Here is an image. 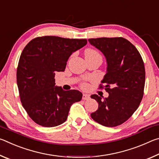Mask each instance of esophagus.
<instances>
[{
  "instance_id": "1",
  "label": "esophagus",
  "mask_w": 159,
  "mask_h": 159,
  "mask_svg": "<svg viewBox=\"0 0 159 159\" xmlns=\"http://www.w3.org/2000/svg\"><path fill=\"white\" fill-rule=\"evenodd\" d=\"M90 99V96L87 95V94H83V100H88Z\"/></svg>"
}]
</instances>
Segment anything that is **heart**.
<instances>
[{"instance_id": "1", "label": "heart", "mask_w": 159, "mask_h": 159, "mask_svg": "<svg viewBox=\"0 0 159 159\" xmlns=\"http://www.w3.org/2000/svg\"><path fill=\"white\" fill-rule=\"evenodd\" d=\"M96 55H99L96 50L91 49V48H88V49L85 50V57H93V56H96Z\"/></svg>"}]
</instances>
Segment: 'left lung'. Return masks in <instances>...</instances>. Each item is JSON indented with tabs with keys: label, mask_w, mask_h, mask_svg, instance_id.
Instances as JSON below:
<instances>
[{
	"label": "left lung",
	"mask_w": 159,
	"mask_h": 159,
	"mask_svg": "<svg viewBox=\"0 0 159 159\" xmlns=\"http://www.w3.org/2000/svg\"><path fill=\"white\" fill-rule=\"evenodd\" d=\"M88 41L106 58L107 73L102 83L109 93L108 98L103 99L98 95H91L98 102V109L90 116L99 124L115 127L133 114L143 98V60L137 48L123 38H98Z\"/></svg>",
	"instance_id": "left-lung-1"
}]
</instances>
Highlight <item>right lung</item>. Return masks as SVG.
<instances>
[{
  "label": "right lung",
  "instance_id": "1",
  "mask_svg": "<svg viewBox=\"0 0 159 159\" xmlns=\"http://www.w3.org/2000/svg\"><path fill=\"white\" fill-rule=\"evenodd\" d=\"M87 44L86 39L38 37L24 48L17 69L22 106L35 123L55 127L65 122L70 107L82 99L76 90L55 85L56 71H64L70 56Z\"/></svg>",
  "mask_w": 159,
  "mask_h": 159
}]
</instances>
